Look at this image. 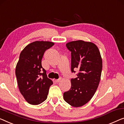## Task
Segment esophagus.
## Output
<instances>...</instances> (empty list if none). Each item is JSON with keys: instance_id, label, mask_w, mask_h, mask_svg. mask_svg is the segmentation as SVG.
<instances>
[{"instance_id": "1", "label": "esophagus", "mask_w": 124, "mask_h": 124, "mask_svg": "<svg viewBox=\"0 0 124 124\" xmlns=\"http://www.w3.org/2000/svg\"><path fill=\"white\" fill-rule=\"evenodd\" d=\"M60 80H61V78H59V79H58L55 80V82H56V83H59V82L60 81Z\"/></svg>"}]
</instances>
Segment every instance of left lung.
Here are the masks:
<instances>
[{
	"mask_svg": "<svg viewBox=\"0 0 124 124\" xmlns=\"http://www.w3.org/2000/svg\"><path fill=\"white\" fill-rule=\"evenodd\" d=\"M71 52V71L77 77L71 79V87L63 94L65 101L73 107H80L90 101L101 78L102 61L96 45L78 40L68 42Z\"/></svg>",
	"mask_w": 124,
	"mask_h": 124,
	"instance_id": "obj_1",
	"label": "left lung"
}]
</instances>
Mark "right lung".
<instances>
[{
  "label": "right lung",
  "instance_id": "1",
  "mask_svg": "<svg viewBox=\"0 0 124 124\" xmlns=\"http://www.w3.org/2000/svg\"><path fill=\"white\" fill-rule=\"evenodd\" d=\"M54 45L49 41H35L26 46L19 55L16 68L18 85L21 94L31 105H39L45 101L53 84L47 78L41 60L46 50Z\"/></svg>",
  "mask_w": 124,
  "mask_h": 124
}]
</instances>
